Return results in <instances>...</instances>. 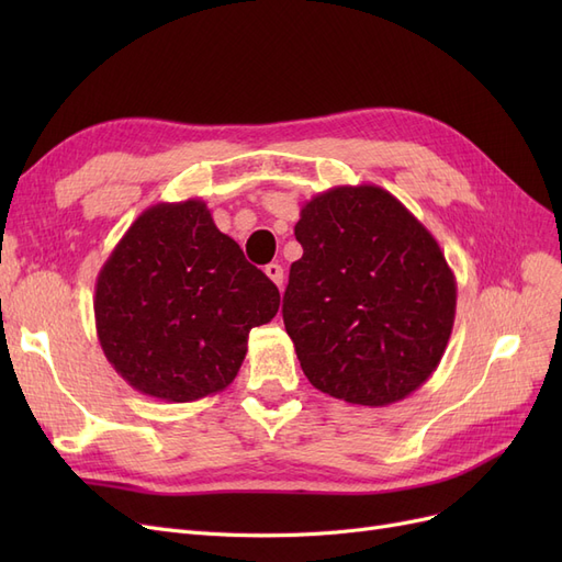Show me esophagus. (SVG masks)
<instances>
[{
    "label": "esophagus",
    "instance_id": "obj_1",
    "mask_svg": "<svg viewBox=\"0 0 562 562\" xmlns=\"http://www.w3.org/2000/svg\"><path fill=\"white\" fill-rule=\"evenodd\" d=\"M265 274H267L271 281H274L279 288L283 285V267H281L279 262L267 265V267H265Z\"/></svg>",
    "mask_w": 562,
    "mask_h": 562
}]
</instances>
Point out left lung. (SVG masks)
Returning <instances> with one entry per match:
<instances>
[{
  "instance_id": "8db88e82",
  "label": "left lung",
  "mask_w": 562,
  "mask_h": 562,
  "mask_svg": "<svg viewBox=\"0 0 562 562\" xmlns=\"http://www.w3.org/2000/svg\"><path fill=\"white\" fill-rule=\"evenodd\" d=\"M283 323L307 380L382 407L411 396L443 359L457 281L434 234L378 184H339L304 203Z\"/></svg>"
}]
</instances>
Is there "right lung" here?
I'll list each match as a JSON object with an SVG mask.
<instances>
[{
  "mask_svg": "<svg viewBox=\"0 0 562 562\" xmlns=\"http://www.w3.org/2000/svg\"><path fill=\"white\" fill-rule=\"evenodd\" d=\"M279 288L213 223L201 199L157 203L114 246L95 281V330L135 391L168 403L217 394L248 333L277 316Z\"/></svg>",
  "mask_w": 562,
  "mask_h": 562,
  "instance_id": "right-lung-1",
  "label": "right lung"
}]
</instances>
